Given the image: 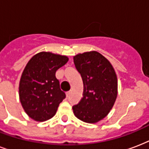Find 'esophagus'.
<instances>
[{"instance_id": "obj_1", "label": "esophagus", "mask_w": 149, "mask_h": 149, "mask_svg": "<svg viewBox=\"0 0 149 149\" xmlns=\"http://www.w3.org/2000/svg\"><path fill=\"white\" fill-rule=\"evenodd\" d=\"M71 91H68V92H67V96H69V95H71Z\"/></svg>"}]
</instances>
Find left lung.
<instances>
[{
	"label": "left lung",
	"instance_id": "1",
	"mask_svg": "<svg viewBox=\"0 0 149 149\" xmlns=\"http://www.w3.org/2000/svg\"><path fill=\"white\" fill-rule=\"evenodd\" d=\"M76 69L84 84L83 97L72 109L81 120L94 124L107 116L117 96V78L113 68L96 51L74 56Z\"/></svg>",
	"mask_w": 149,
	"mask_h": 149
}]
</instances>
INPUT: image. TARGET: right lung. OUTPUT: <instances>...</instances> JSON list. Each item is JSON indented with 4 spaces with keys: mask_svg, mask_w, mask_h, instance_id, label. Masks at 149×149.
Here are the masks:
<instances>
[{
    "mask_svg": "<svg viewBox=\"0 0 149 149\" xmlns=\"http://www.w3.org/2000/svg\"><path fill=\"white\" fill-rule=\"evenodd\" d=\"M68 61L66 56L40 52L26 64L19 83V99L25 113L34 120L52 118L66 97L55 74Z\"/></svg>",
    "mask_w": 149,
    "mask_h": 149,
    "instance_id": "right-lung-1",
    "label": "right lung"
}]
</instances>
